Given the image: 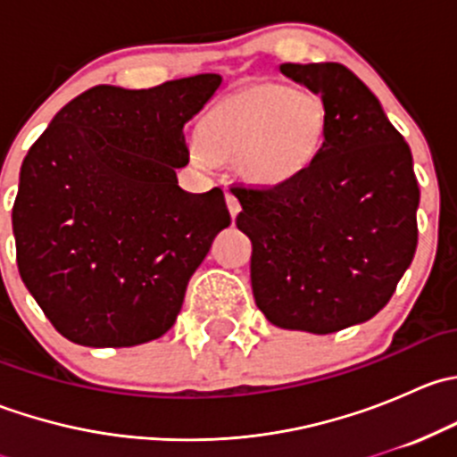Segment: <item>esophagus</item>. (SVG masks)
<instances>
[{"instance_id":"1","label":"esophagus","mask_w":457,"mask_h":457,"mask_svg":"<svg viewBox=\"0 0 457 457\" xmlns=\"http://www.w3.org/2000/svg\"><path fill=\"white\" fill-rule=\"evenodd\" d=\"M225 203H228V210H229V214H232V219H237V214L241 212V203H238L237 195L229 190H225Z\"/></svg>"}]
</instances>
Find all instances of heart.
<instances>
[{
    "label": "heart",
    "instance_id": "heart-1",
    "mask_svg": "<svg viewBox=\"0 0 457 457\" xmlns=\"http://www.w3.org/2000/svg\"><path fill=\"white\" fill-rule=\"evenodd\" d=\"M325 104L314 92L254 84L216 101L199 123L192 161L234 159L254 186H280L305 172L327 132Z\"/></svg>",
    "mask_w": 457,
    "mask_h": 457
}]
</instances>
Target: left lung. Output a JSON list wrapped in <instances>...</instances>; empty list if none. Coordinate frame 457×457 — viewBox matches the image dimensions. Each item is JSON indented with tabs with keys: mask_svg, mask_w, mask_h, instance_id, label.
<instances>
[{
	"mask_svg": "<svg viewBox=\"0 0 457 457\" xmlns=\"http://www.w3.org/2000/svg\"><path fill=\"white\" fill-rule=\"evenodd\" d=\"M325 104L314 163L271 187L234 186L252 241V292L283 329L334 334L394 296L418 245L420 187L407 141L376 95L343 63H283Z\"/></svg>",
	"mask_w": 457,
	"mask_h": 457,
	"instance_id": "8db88e82",
	"label": "left lung"
}]
</instances>
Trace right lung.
<instances>
[{"label":"right lung","mask_w":457,"mask_h":457,"mask_svg":"<svg viewBox=\"0 0 457 457\" xmlns=\"http://www.w3.org/2000/svg\"><path fill=\"white\" fill-rule=\"evenodd\" d=\"M219 75L147 90L95 86L26 154L12 205L17 267L54 329L84 347H135L177 320L187 283L229 225L220 187L192 195L183 126Z\"/></svg>","instance_id":"right-lung-1"}]
</instances>
